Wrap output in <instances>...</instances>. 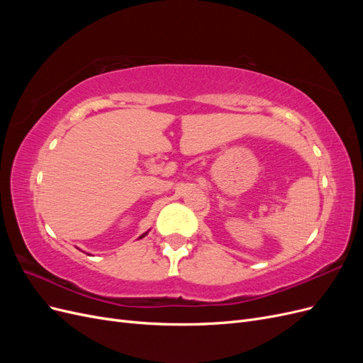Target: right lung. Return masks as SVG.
I'll list each match as a JSON object with an SVG mask.
<instances>
[{
	"label": "right lung",
	"mask_w": 363,
	"mask_h": 363,
	"mask_svg": "<svg viewBox=\"0 0 363 363\" xmlns=\"http://www.w3.org/2000/svg\"><path fill=\"white\" fill-rule=\"evenodd\" d=\"M147 235H148V232H147V233H144V235H140V236H139V239H142V238H145Z\"/></svg>",
	"instance_id": "obj_1"
}]
</instances>
